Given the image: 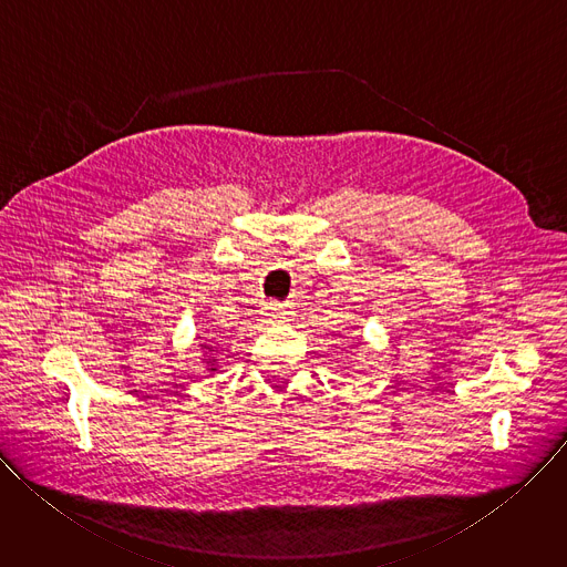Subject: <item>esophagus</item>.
I'll return each mask as SVG.
<instances>
[{
  "instance_id": "34e87169",
  "label": "esophagus",
  "mask_w": 567,
  "mask_h": 567,
  "mask_svg": "<svg viewBox=\"0 0 567 567\" xmlns=\"http://www.w3.org/2000/svg\"><path fill=\"white\" fill-rule=\"evenodd\" d=\"M262 311H265V316L271 318V320H276V318H287V316H289V307L282 305V302H267Z\"/></svg>"
}]
</instances>
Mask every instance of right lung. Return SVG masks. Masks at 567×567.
Masks as SVG:
<instances>
[{
  "label": "right lung",
  "mask_w": 567,
  "mask_h": 567,
  "mask_svg": "<svg viewBox=\"0 0 567 567\" xmlns=\"http://www.w3.org/2000/svg\"><path fill=\"white\" fill-rule=\"evenodd\" d=\"M210 352V350H208ZM210 361H215V359H210ZM210 370H215V368H210Z\"/></svg>",
  "instance_id": "add662e5"
}]
</instances>
